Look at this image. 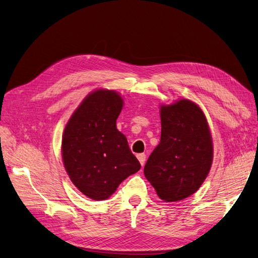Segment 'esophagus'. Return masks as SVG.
<instances>
[{
	"instance_id": "34e87169",
	"label": "esophagus",
	"mask_w": 258,
	"mask_h": 258,
	"mask_svg": "<svg viewBox=\"0 0 258 258\" xmlns=\"http://www.w3.org/2000/svg\"><path fill=\"white\" fill-rule=\"evenodd\" d=\"M146 158H147V155L144 154V153L138 154V160H139L141 166H143V165H144V163H146Z\"/></svg>"
}]
</instances>
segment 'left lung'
Returning <instances> with one entry per match:
<instances>
[{
  "label": "left lung",
  "mask_w": 258,
  "mask_h": 258,
  "mask_svg": "<svg viewBox=\"0 0 258 258\" xmlns=\"http://www.w3.org/2000/svg\"><path fill=\"white\" fill-rule=\"evenodd\" d=\"M161 141L144 166V175L167 203L196 192L212 163V140L203 110L188 99L161 107Z\"/></svg>",
  "instance_id": "obj_1"
}]
</instances>
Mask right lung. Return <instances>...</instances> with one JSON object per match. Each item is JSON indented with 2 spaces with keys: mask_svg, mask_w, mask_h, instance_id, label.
Returning a JSON list of instances; mask_svg holds the SVG:
<instances>
[{
  "mask_svg": "<svg viewBox=\"0 0 258 258\" xmlns=\"http://www.w3.org/2000/svg\"><path fill=\"white\" fill-rule=\"evenodd\" d=\"M122 98L114 91L90 94L69 120L62 137V159L72 183L94 200H104L141 168L116 128Z\"/></svg>",
  "mask_w": 258,
  "mask_h": 258,
  "instance_id": "obj_1",
  "label": "right lung"
}]
</instances>
